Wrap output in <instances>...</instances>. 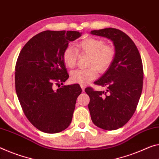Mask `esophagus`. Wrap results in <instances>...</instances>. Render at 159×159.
<instances>
[{
    "label": "esophagus",
    "instance_id": "1",
    "mask_svg": "<svg viewBox=\"0 0 159 159\" xmlns=\"http://www.w3.org/2000/svg\"><path fill=\"white\" fill-rule=\"evenodd\" d=\"M80 86H81V88H82V92H84V89H85V86H84V85L81 84V85H80Z\"/></svg>",
    "mask_w": 159,
    "mask_h": 159
}]
</instances>
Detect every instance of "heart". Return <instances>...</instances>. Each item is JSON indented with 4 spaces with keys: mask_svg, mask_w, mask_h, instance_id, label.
<instances>
[{
    "mask_svg": "<svg viewBox=\"0 0 159 159\" xmlns=\"http://www.w3.org/2000/svg\"><path fill=\"white\" fill-rule=\"evenodd\" d=\"M78 51L82 54L89 55L87 69L74 70L70 75V80L73 83L87 84L97 77V70L104 72L110 67L115 57V49L107 45L102 39L87 38L77 44ZM78 52L70 45L66 47L62 52V60L69 68L74 67L77 63Z\"/></svg>",
    "mask_w": 159,
    "mask_h": 159,
    "instance_id": "b5f03b06",
    "label": "heart"
}]
</instances>
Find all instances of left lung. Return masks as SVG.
<instances>
[{
    "label": "left lung",
    "instance_id": "left-lung-1",
    "mask_svg": "<svg viewBox=\"0 0 159 159\" xmlns=\"http://www.w3.org/2000/svg\"><path fill=\"white\" fill-rule=\"evenodd\" d=\"M107 38L115 47L114 62L95 84L107 87V92L87 87L88 108L93 123L105 130H115L127 123L135 112L143 88L141 57L133 40L120 30L104 28L91 31Z\"/></svg>",
    "mask_w": 159,
    "mask_h": 159
}]
</instances>
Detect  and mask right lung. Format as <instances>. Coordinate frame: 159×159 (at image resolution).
Segmentation results:
<instances>
[{"mask_svg":"<svg viewBox=\"0 0 159 159\" xmlns=\"http://www.w3.org/2000/svg\"><path fill=\"white\" fill-rule=\"evenodd\" d=\"M81 34L77 31L41 32L24 45L17 60V96L28 120L45 133L60 132L72 121L81 87L63 85L55 90L53 87L62 84L69 77L62 52L70 41Z\"/></svg>","mask_w":159,"mask_h":159,"instance_id":"add662e5","label":"right lung"}]
</instances>
